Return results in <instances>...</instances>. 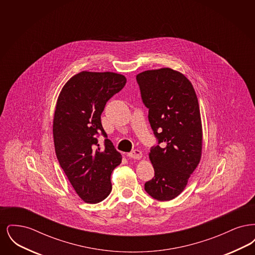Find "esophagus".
<instances>
[{"instance_id": "1", "label": "esophagus", "mask_w": 255, "mask_h": 255, "mask_svg": "<svg viewBox=\"0 0 255 255\" xmlns=\"http://www.w3.org/2000/svg\"><path fill=\"white\" fill-rule=\"evenodd\" d=\"M127 157L134 158V159H140V158H142V153L139 150H133L132 152L127 154Z\"/></svg>"}]
</instances>
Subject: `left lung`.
Segmentation results:
<instances>
[{
    "mask_svg": "<svg viewBox=\"0 0 255 255\" xmlns=\"http://www.w3.org/2000/svg\"><path fill=\"white\" fill-rule=\"evenodd\" d=\"M148 120L160 146L149 158L154 178L146 192L158 201H170L184 190L202 158L203 128L194 88L184 74L170 68L136 75Z\"/></svg>",
    "mask_w": 255,
    "mask_h": 255,
    "instance_id": "obj_1",
    "label": "left lung"
}]
</instances>
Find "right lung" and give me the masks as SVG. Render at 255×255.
<instances>
[{
    "label": "right lung",
    "instance_id": "right-lung-1",
    "mask_svg": "<svg viewBox=\"0 0 255 255\" xmlns=\"http://www.w3.org/2000/svg\"><path fill=\"white\" fill-rule=\"evenodd\" d=\"M126 84L120 73H76L63 86L53 116L52 133L56 157L77 195L88 204L103 201L112 190L111 174L122 157L106 138L101 114L106 102Z\"/></svg>",
    "mask_w": 255,
    "mask_h": 255
}]
</instances>
